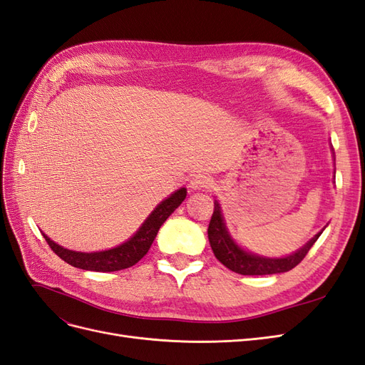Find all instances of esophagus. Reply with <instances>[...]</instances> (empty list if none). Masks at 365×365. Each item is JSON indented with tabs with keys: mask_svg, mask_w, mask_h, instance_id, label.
<instances>
[{
	"mask_svg": "<svg viewBox=\"0 0 365 365\" xmlns=\"http://www.w3.org/2000/svg\"><path fill=\"white\" fill-rule=\"evenodd\" d=\"M212 185H213V180L205 173L193 175L192 180H190V184H189L192 190H204V189H210Z\"/></svg>",
	"mask_w": 365,
	"mask_h": 365,
	"instance_id": "obj_1",
	"label": "esophagus"
}]
</instances>
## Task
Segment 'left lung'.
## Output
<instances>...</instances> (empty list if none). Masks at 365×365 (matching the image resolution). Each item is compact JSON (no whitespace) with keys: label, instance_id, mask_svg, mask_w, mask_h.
I'll return each instance as SVG.
<instances>
[{"label":"left lung","instance_id":"1","mask_svg":"<svg viewBox=\"0 0 365 365\" xmlns=\"http://www.w3.org/2000/svg\"><path fill=\"white\" fill-rule=\"evenodd\" d=\"M207 233H208L210 247H212L216 259L222 264H225L228 269L242 275H267V274H280L295 268L297 264L306 257V254L314 247L317 239L323 233V231H319V233L309 240L303 248L291 254L288 257H283V259L259 257L256 254H250L244 250H240L235 244L225 228L219 202L215 201V210H213L212 219H210Z\"/></svg>","mask_w":365,"mask_h":365}]
</instances>
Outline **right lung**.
Wrapping results in <instances>:
<instances>
[{"instance_id":"obj_1","label":"right lung","mask_w":365,"mask_h":365,"mask_svg":"<svg viewBox=\"0 0 365 365\" xmlns=\"http://www.w3.org/2000/svg\"><path fill=\"white\" fill-rule=\"evenodd\" d=\"M185 189H180L173 195H170L168 200H164L155 210H153L149 217L145 220V224L140 227V230L128 242H125L123 245L115 247L113 250L101 252H77L59 247L46 235L42 236L46 237L48 247L54 251V254H58L63 262L70 263L74 268L101 272L126 269L145 257V254L149 251L153 239L157 237L160 227L185 200Z\"/></svg>"}]
</instances>
